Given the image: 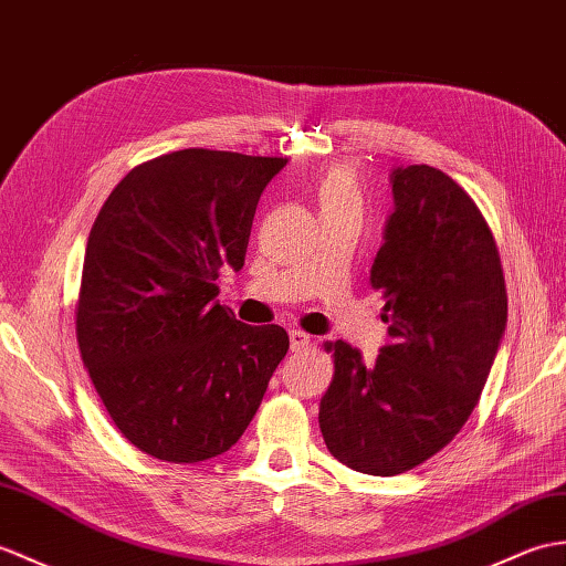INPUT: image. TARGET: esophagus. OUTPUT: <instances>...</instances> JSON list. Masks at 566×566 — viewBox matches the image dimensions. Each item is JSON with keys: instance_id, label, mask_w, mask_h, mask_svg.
<instances>
[{"instance_id": "esophagus-1", "label": "esophagus", "mask_w": 566, "mask_h": 566, "mask_svg": "<svg viewBox=\"0 0 566 566\" xmlns=\"http://www.w3.org/2000/svg\"><path fill=\"white\" fill-rule=\"evenodd\" d=\"M311 345V335H306L304 331H289V347L292 352H304Z\"/></svg>"}]
</instances>
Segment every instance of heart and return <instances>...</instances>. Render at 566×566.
<instances>
[{
    "label": "heart",
    "instance_id": "1",
    "mask_svg": "<svg viewBox=\"0 0 566 566\" xmlns=\"http://www.w3.org/2000/svg\"><path fill=\"white\" fill-rule=\"evenodd\" d=\"M315 205H318L321 214L331 212H345V209H361V190L357 174L349 166H333L315 180L313 186Z\"/></svg>",
    "mask_w": 566,
    "mask_h": 566
}]
</instances>
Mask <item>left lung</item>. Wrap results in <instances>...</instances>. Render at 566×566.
Segmentation results:
<instances>
[{"mask_svg":"<svg viewBox=\"0 0 566 566\" xmlns=\"http://www.w3.org/2000/svg\"><path fill=\"white\" fill-rule=\"evenodd\" d=\"M396 212L371 265L390 343L374 364L325 343L318 422L339 463L390 478L449 446L475 410L506 327L502 258L475 200L427 164L392 170Z\"/></svg>","mask_w":566,"mask_h":566,"instance_id":"1","label":"left lung"}]
</instances>
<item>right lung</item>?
I'll return each mask as SVG.
<instances>
[{
  "instance_id": "right-lung-1",
  "label": "right lung",
  "mask_w": 566,
  "mask_h": 566,
  "mask_svg": "<svg viewBox=\"0 0 566 566\" xmlns=\"http://www.w3.org/2000/svg\"><path fill=\"white\" fill-rule=\"evenodd\" d=\"M282 156L180 149L135 166L91 227L76 343L113 424L142 453L200 463L241 439L289 349L280 325L219 306Z\"/></svg>"
}]
</instances>
